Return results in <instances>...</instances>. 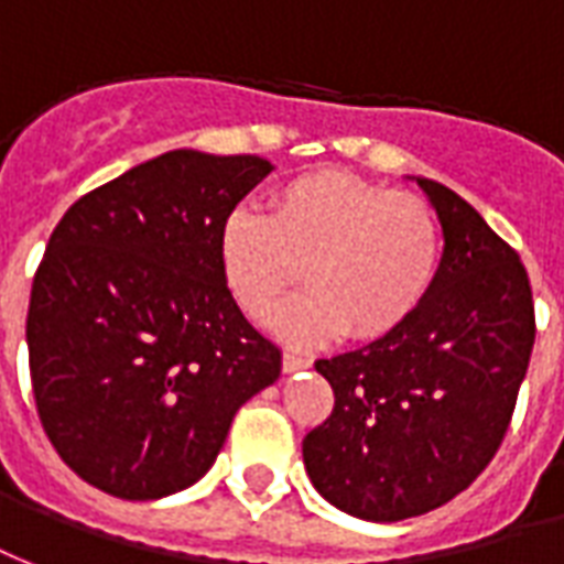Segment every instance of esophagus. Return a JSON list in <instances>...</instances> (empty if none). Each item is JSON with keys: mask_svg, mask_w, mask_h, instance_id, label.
<instances>
[{"mask_svg": "<svg viewBox=\"0 0 564 564\" xmlns=\"http://www.w3.org/2000/svg\"><path fill=\"white\" fill-rule=\"evenodd\" d=\"M310 364V357L297 355V351H285V355H282V369H285V372H297V369H306Z\"/></svg>", "mask_w": 564, "mask_h": 564, "instance_id": "esophagus-1", "label": "esophagus"}]
</instances>
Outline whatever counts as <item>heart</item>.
Returning a JSON list of instances; mask_svg holds the SVG:
<instances>
[{"label": "heart", "mask_w": 564, "mask_h": 564, "mask_svg": "<svg viewBox=\"0 0 564 564\" xmlns=\"http://www.w3.org/2000/svg\"><path fill=\"white\" fill-rule=\"evenodd\" d=\"M442 258L445 234L426 200L345 171L294 176L273 192L270 216L237 207L219 228L225 282L254 318L306 276L310 291L270 315L300 345L397 333L430 297Z\"/></svg>", "instance_id": "obj_1"}]
</instances>
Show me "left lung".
Here are the masks:
<instances>
[{"label":"left lung","instance_id":"left-lung-1","mask_svg":"<svg viewBox=\"0 0 564 564\" xmlns=\"http://www.w3.org/2000/svg\"><path fill=\"white\" fill-rule=\"evenodd\" d=\"M417 186L445 234L438 279L400 330L315 364L336 402L303 438L315 490L372 523L442 508L490 466L535 345L520 254L456 192Z\"/></svg>","mask_w":564,"mask_h":564}]
</instances>
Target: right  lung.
Here are the masks:
<instances>
[{"instance_id":"right-lung-1","label":"right lung","mask_w":564,"mask_h":564,"mask_svg":"<svg viewBox=\"0 0 564 564\" xmlns=\"http://www.w3.org/2000/svg\"><path fill=\"white\" fill-rule=\"evenodd\" d=\"M273 164L171 150L74 200L26 315L29 376L63 463L117 499L192 487L282 351L246 322L219 228Z\"/></svg>"}]
</instances>
